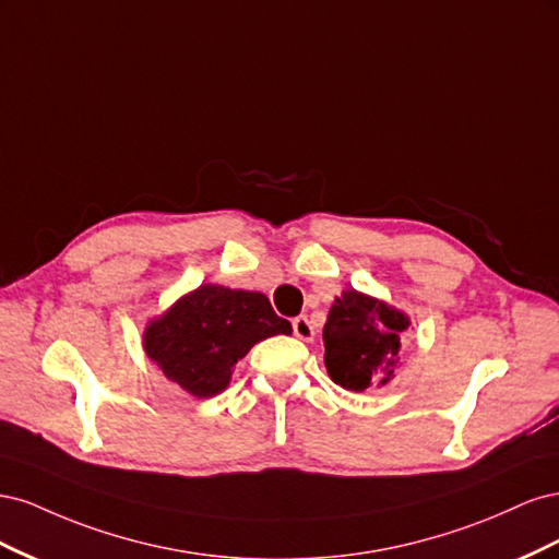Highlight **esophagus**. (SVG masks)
Listing matches in <instances>:
<instances>
[{
  "mask_svg": "<svg viewBox=\"0 0 559 559\" xmlns=\"http://www.w3.org/2000/svg\"><path fill=\"white\" fill-rule=\"evenodd\" d=\"M292 326H294V335L300 337V341H312V337H314V329H312L310 319H308L306 314L296 317V319L292 321Z\"/></svg>",
  "mask_w": 559,
  "mask_h": 559,
  "instance_id": "1",
  "label": "esophagus"
}]
</instances>
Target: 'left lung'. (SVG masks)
I'll return each instance as SVG.
<instances>
[{"instance_id":"left-lung-1","label":"left lung","mask_w":559,"mask_h":559,"mask_svg":"<svg viewBox=\"0 0 559 559\" xmlns=\"http://www.w3.org/2000/svg\"><path fill=\"white\" fill-rule=\"evenodd\" d=\"M408 314L384 300L347 289L331 306L324 324V364L335 384L349 392L382 389L401 368Z\"/></svg>"}]
</instances>
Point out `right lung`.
<instances>
[{
  "label": "right lung",
  "mask_w": 559,
  "mask_h": 559,
  "mask_svg": "<svg viewBox=\"0 0 559 559\" xmlns=\"http://www.w3.org/2000/svg\"><path fill=\"white\" fill-rule=\"evenodd\" d=\"M280 333L289 335L292 324L263 294L202 284L148 321L144 352L183 392L210 399L224 392L253 345Z\"/></svg>",
  "instance_id": "obj_1"
}]
</instances>
